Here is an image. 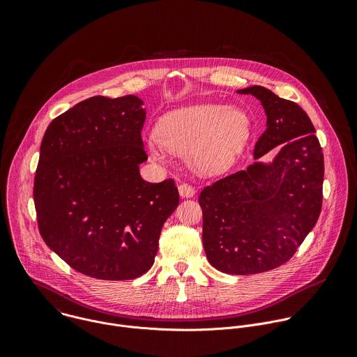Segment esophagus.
Wrapping results in <instances>:
<instances>
[{"label": "esophagus", "mask_w": 357, "mask_h": 357, "mask_svg": "<svg viewBox=\"0 0 357 357\" xmlns=\"http://www.w3.org/2000/svg\"><path fill=\"white\" fill-rule=\"evenodd\" d=\"M178 190H179V195L182 197H192L195 193H196V189L188 183H181L178 186Z\"/></svg>", "instance_id": "esophagus-1"}]
</instances>
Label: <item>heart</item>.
I'll list each match as a JSON object with an SVG mask.
<instances>
[{"label":"heart","instance_id":"obj_1","mask_svg":"<svg viewBox=\"0 0 357 357\" xmlns=\"http://www.w3.org/2000/svg\"><path fill=\"white\" fill-rule=\"evenodd\" d=\"M250 132L244 112L223 105H197L165 114L157 137L146 138L149 157L165 162L167 152L188 155L190 165L202 174L227 168L241 151Z\"/></svg>","mask_w":357,"mask_h":357}]
</instances>
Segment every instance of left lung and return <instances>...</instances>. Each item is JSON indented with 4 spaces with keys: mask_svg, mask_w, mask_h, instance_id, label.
Masks as SVG:
<instances>
[{
    "mask_svg": "<svg viewBox=\"0 0 357 357\" xmlns=\"http://www.w3.org/2000/svg\"><path fill=\"white\" fill-rule=\"evenodd\" d=\"M261 101L266 131L254 162L200 192L203 248L222 273L248 275L287 263L318 222L324 154L308 114L263 86L237 90ZM274 147L271 162L262 158Z\"/></svg>",
    "mask_w": 357,
    "mask_h": 357,
    "instance_id": "left-lung-1",
    "label": "left lung"
}]
</instances>
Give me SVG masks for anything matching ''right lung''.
<instances>
[{"mask_svg": "<svg viewBox=\"0 0 357 357\" xmlns=\"http://www.w3.org/2000/svg\"><path fill=\"white\" fill-rule=\"evenodd\" d=\"M132 94L90 97L49 124L33 202L43 241L76 271L134 280L154 264L165 220L179 203L172 179L141 178L146 110Z\"/></svg>", "mask_w": 357, "mask_h": 357, "instance_id": "right-lung-1", "label": "right lung"}]
</instances>
